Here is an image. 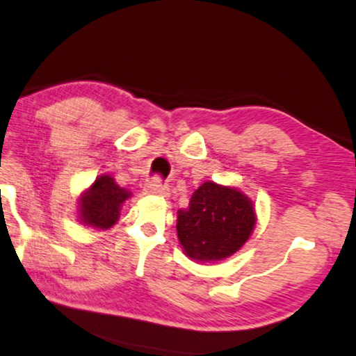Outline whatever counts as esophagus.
<instances>
[{"label":"esophagus","instance_id":"esophagus-1","mask_svg":"<svg viewBox=\"0 0 356 356\" xmlns=\"http://www.w3.org/2000/svg\"><path fill=\"white\" fill-rule=\"evenodd\" d=\"M144 192L147 195H161V197H167L169 195V187L165 184H162L159 179H154V181L147 182L144 187Z\"/></svg>","mask_w":356,"mask_h":356}]
</instances>
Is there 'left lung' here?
Returning a JSON list of instances; mask_svg holds the SVG:
<instances>
[{"instance_id":"8db88e82","label":"left lung","mask_w":356,"mask_h":356,"mask_svg":"<svg viewBox=\"0 0 356 356\" xmlns=\"http://www.w3.org/2000/svg\"><path fill=\"white\" fill-rule=\"evenodd\" d=\"M255 222V205L242 191L207 181L177 212L179 243L195 262H219L241 250Z\"/></svg>"}]
</instances>
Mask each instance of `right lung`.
<instances>
[{"label": "right lung", "mask_w": 356, "mask_h": 356, "mask_svg": "<svg viewBox=\"0 0 356 356\" xmlns=\"http://www.w3.org/2000/svg\"><path fill=\"white\" fill-rule=\"evenodd\" d=\"M131 191L119 187L109 174L97 175L78 199V220L81 225L94 230H108L121 216L122 204L129 199Z\"/></svg>", "instance_id": "add662e5"}]
</instances>
